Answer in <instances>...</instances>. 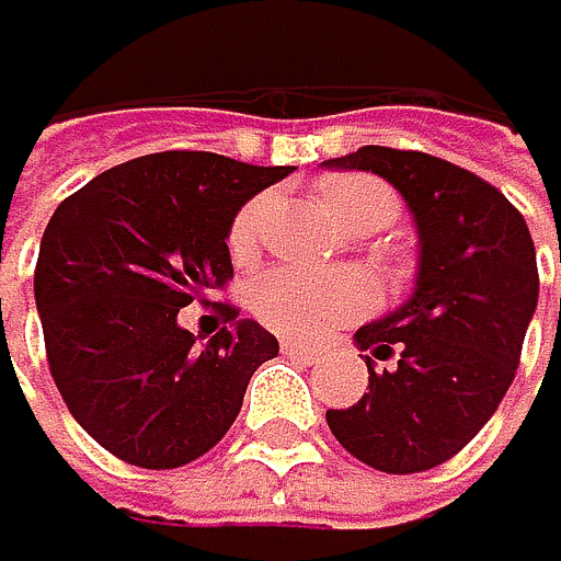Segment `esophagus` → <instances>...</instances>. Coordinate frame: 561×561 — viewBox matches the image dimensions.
<instances>
[{"label":"esophagus","instance_id":"1","mask_svg":"<svg viewBox=\"0 0 561 561\" xmlns=\"http://www.w3.org/2000/svg\"><path fill=\"white\" fill-rule=\"evenodd\" d=\"M280 351L287 354V358L301 362V365L319 362V351H316V347H309V344H298V341H280Z\"/></svg>","mask_w":561,"mask_h":561}]
</instances>
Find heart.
Returning a JSON list of instances; mask_svg holds the SVG:
<instances>
[{"mask_svg": "<svg viewBox=\"0 0 561 561\" xmlns=\"http://www.w3.org/2000/svg\"><path fill=\"white\" fill-rule=\"evenodd\" d=\"M327 210L341 225H358L379 207H393V193L376 179L347 175L323 185ZM266 217V196L249 199L231 217L228 249L238 263H249L260 249V231ZM376 284L362 270H312V266H270L249 284V309L263 327L298 341H319L347 323H358L376 309Z\"/></svg>", "mask_w": 561, "mask_h": 561, "instance_id": "heart-1", "label": "heart"}]
</instances>
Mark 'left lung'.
<instances>
[{"label": "left lung", "mask_w": 561, "mask_h": 561, "mask_svg": "<svg viewBox=\"0 0 561 561\" xmlns=\"http://www.w3.org/2000/svg\"><path fill=\"white\" fill-rule=\"evenodd\" d=\"M327 164L390 182L422 242L414 295L354 333L368 351V393L327 411V425L376 471H432L484 428L516 376L538 309L530 231L495 185L422 150L362 147Z\"/></svg>", "instance_id": "8db88e82"}]
</instances>
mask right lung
Here are the masks:
<instances>
[{
	"label": "right lung",
	"mask_w": 561,
	"mask_h": 561,
	"mask_svg": "<svg viewBox=\"0 0 561 561\" xmlns=\"http://www.w3.org/2000/svg\"><path fill=\"white\" fill-rule=\"evenodd\" d=\"M291 168L164 150L108 168L59 203L41 238L34 298L51 379L94 443L147 471L214 449L277 336L252 319L210 344L179 327L231 270L228 228ZM225 323L238 318L220 305Z\"/></svg>",
	"instance_id": "obj_1"
}]
</instances>
